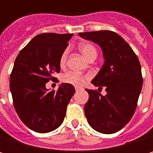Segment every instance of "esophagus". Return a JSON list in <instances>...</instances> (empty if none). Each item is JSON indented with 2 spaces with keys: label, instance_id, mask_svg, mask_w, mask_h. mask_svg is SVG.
<instances>
[{
  "label": "esophagus",
  "instance_id": "34e87169",
  "mask_svg": "<svg viewBox=\"0 0 153 153\" xmlns=\"http://www.w3.org/2000/svg\"><path fill=\"white\" fill-rule=\"evenodd\" d=\"M81 89V88H79V87H75V91H79V90H80Z\"/></svg>",
  "mask_w": 153,
  "mask_h": 153
}]
</instances>
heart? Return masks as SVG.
Returning a JSON list of instances; mask_svg holds the SVG:
<instances>
[{
    "mask_svg": "<svg viewBox=\"0 0 153 153\" xmlns=\"http://www.w3.org/2000/svg\"><path fill=\"white\" fill-rule=\"evenodd\" d=\"M79 48L81 51V53L89 60L92 58H96L97 56V50L96 47L91 43L83 42L79 45ZM67 55H68V51L65 49L60 56L59 62H60L61 66H64L65 65L66 59H67ZM88 79H90L89 74H84L76 73V72H67V73L64 74L61 77V79L64 83L71 84V85L76 86V87H79V86L83 85L84 82L86 80H88Z\"/></svg>",
    "mask_w": 153,
    "mask_h": 153,
    "instance_id": "1",
    "label": "heart"
}]
</instances>
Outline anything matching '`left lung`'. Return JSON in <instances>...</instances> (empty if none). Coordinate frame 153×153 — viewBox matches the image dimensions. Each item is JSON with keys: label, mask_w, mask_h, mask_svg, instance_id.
Wrapping results in <instances>:
<instances>
[{"label": "left lung", "mask_w": 153, "mask_h": 153, "mask_svg": "<svg viewBox=\"0 0 153 153\" xmlns=\"http://www.w3.org/2000/svg\"><path fill=\"white\" fill-rule=\"evenodd\" d=\"M86 40L102 48L105 64L91 81L98 91L86 89L89 98L84 110L92 128L103 134H113L131 120L137 106L143 76L137 56L129 44L112 31L79 33ZM106 88L102 96L100 90Z\"/></svg>", "instance_id": "obj_1"}]
</instances>
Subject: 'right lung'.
<instances>
[{
	"instance_id": "add662e5",
	"label": "right lung",
	"mask_w": 153,
	"mask_h": 153,
	"mask_svg": "<svg viewBox=\"0 0 153 153\" xmlns=\"http://www.w3.org/2000/svg\"><path fill=\"white\" fill-rule=\"evenodd\" d=\"M73 33H44L36 35L21 49L10 78L16 111L30 129L48 133L64 121L74 87L63 83L57 90L48 91L46 83L57 82L53 75L60 72V56Z\"/></svg>"
}]
</instances>
